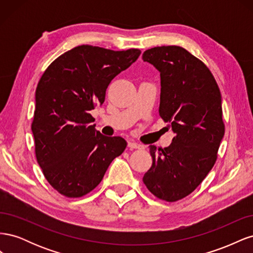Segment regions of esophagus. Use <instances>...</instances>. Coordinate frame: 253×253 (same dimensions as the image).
<instances>
[{"mask_svg": "<svg viewBox=\"0 0 253 253\" xmlns=\"http://www.w3.org/2000/svg\"><path fill=\"white\" fill-rule=\"evenodd\" d=\"M127 145H128V148H131V149H139V150L143 149L142 144H139V143H137L135 141H128Z\"/></svg>", "mask_w": 253, "mask_h": 253, "instance_id": "obj_1", "label": "esophagus"}]
</instances>
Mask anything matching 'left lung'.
<instances>
[{
	"label": "left lung",
	"instance_id": "left-lung-1",
	"mask_svg": "<svg viewBox=\"0 0 253 253\" xmlns=\"http://www.w3.org/2000/svg\"><path fill=\"white\" fill-rule=\"evenodd\" d=\"M142 60L160 72L159 116L175 133L170 147L150 145L153 163L142 180L159 200L177 202L201 185L217 159L225 133L220 90L207 65L183 47H153Z\"/></svg>",
	"mask_w": 253,
	"mask_h": 253
}]
</instances>
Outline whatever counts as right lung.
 I'll list each match as a JSON object with an SVG mask.
<instances>
[{"instance_id":"1","label":"right lung","mask_w":253,"mask_h":253,"mask_svg":"<svg viewBox=\"0 0 253 253\" xmlns=\"http://www.w3.org/2000/svg\"><path fill=\"white\" fill-rule=\"evenodd\" d=\"M140 53L138 48L80 45L43 73L32 122L35 153L45 178L60 194L77 198L89 193L126 148L122 137L95 131L89 111L104 102L111 81Z\"/></svg>"}]
</instances>
